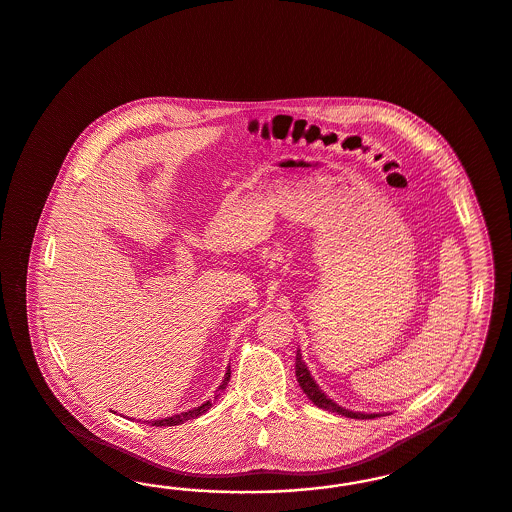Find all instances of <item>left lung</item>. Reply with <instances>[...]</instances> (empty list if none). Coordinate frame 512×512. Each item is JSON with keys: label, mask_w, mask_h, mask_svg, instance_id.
I'll list each match as a JSON object with an SVG mask.
<instances>
[{"label": "left lung", "mask_w": 512, "mask_h": 512, "mask_svg": "<svg viewBox=\"0 0 512 512\" xmlns=\"http://www.w3.org/2000/svg\"><path fill=\"white\" fill-rule=\"evenodd\" d=\"M295 375H297L299 387L307 394L308 400H312L318 408L328 409L331 413H339V415H345V417H350V419H373V417H379V413H371V415H368V413H356V411L339 408L335 402H331L328 396L318 389L314 379L310 377L305 362L301 360L299 350H297V356H295Z\"/></svg>", "instance_id": "1"}]
</instances>
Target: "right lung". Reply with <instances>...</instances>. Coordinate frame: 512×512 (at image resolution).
Segmentation results:
<instances>
[{"instance_id":"1","label":"right lung","mask_w":512,"mask_h":512,"mask_svg":"<svg viewBox=\"0 0 512 512\" xmlns=\"http://www.w3.org/2000/svg\"><path fill=\"white\" fill-rule=\"evenodd\" d=\"M228 379H230V369L226 371L225 379H223L221 387L217 389L215 400H217V398L221 396V392L226 389ZM209 408H211V400H207L205 404L198 406V408L190 409V411H184V413H179V415H173V417H167V419H160V421H152V427H175V425H183L184 421H190V419H196V417L204 415L205 411ZM144 423H146V421H144Z\"/></svg>"}]
</instances>
